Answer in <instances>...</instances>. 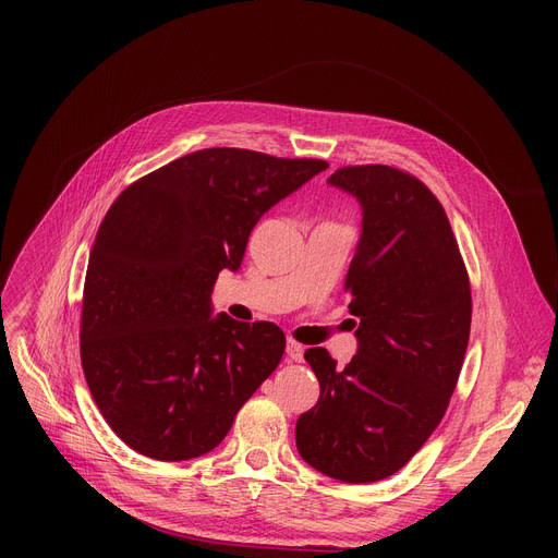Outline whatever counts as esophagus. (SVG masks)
<instances>
[{"instance_id":"esophagus-1","label":"esophagus","mask_w":558,"mask_h":558,"mask_svg":"<svg viewBox=\"0 0 558 558\" xmlns=\"http://www.w3.org/2000/svg\"><path fill=\"white\" fill-rule=\"evenodd\" d=\"M303 353H305V348L299 341L287 339V357L291 362H303Z\"/></svg>"}]
</instances>
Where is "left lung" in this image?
Returning <instances> with one entry per match:
<instances>
[{"instance_id": "left-lung-1", "label": "left lung", "mask_w": 558, "mask_h": 558, "mask_svg": "<svg viewBox=\"0 0 558 558\" xmlns=\"http://www.w3.org/2000/svg\"><path fill=\"white\" fill-rule=\"evenodd\" d=\"M330 185L362 205L345 291L360 318L343 368L305 350L320 396L296 423L301 457L332 480H385L441 423L471 337V280L444 205L416 175L387 165L341 167Z\"/></svg>"}]
</instances>
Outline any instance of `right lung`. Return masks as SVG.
I'll list each match as a JSON object with an SVG mask.
<instances>
[{"mask_svg": "<svg viewBox=\"0 0 558 558\" xmlns=\"http://www.w3.org/2000/svg\"><path fill=\"white\" fill-rule=\"evenodd\" d=\"M326 160L201 149L129 185L87 262L81 364L110 429L135 452L215 450L282 360L276 324L213 316L221 269H240L259 217Z\"/></svg>", "mask_w": 558, "mask_h": 558, "instance_id": "add662e5", "label": "right lung"}]
</instances>
